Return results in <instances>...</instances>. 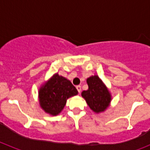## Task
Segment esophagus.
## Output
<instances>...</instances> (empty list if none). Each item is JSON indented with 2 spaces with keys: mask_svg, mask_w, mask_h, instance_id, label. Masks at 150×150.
I'll return each instance as SVG.
<instances>
[{
  "mask_svg": "<svg viewBox=\"0 0 150 150\" xmlns=\"http://www.w3.org/2000/svg\"><path fill=\"white\" fill-rule=\"evenodd\" d=\"M76 89H77V90H78V92H79V93H81V86H76Z\"/></svg>",
  "mask_w": 150,
  "mask_h": 150,
  "instance_id": "esophagus-1",
  "label": "esophagus"
}]
</instances>
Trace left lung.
<instances>
[{
	"instance_id": "8db88e82",
	"label": "left lung",
	"mask_w": 150,
	"mask_h": 150,
	"mask_svg": "<svg viewBox=\"0 0 150 150\" xmlns=\"http://www.w3.org/2000/svg\"><path fill=\"white\" fill-rule=\"evenodd\" d=\"M89 89L82 93L89 108L96 114L103 112L109 107L111 95L98 75H93L87 79Z\"/></svg>"
}]
</instances>
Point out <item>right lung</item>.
Wrapping results in <instances>:
<instances>
[{
  "mask_svg": "<svg viewBox=\"0 0 150 150\" xmlns=\"http://www.w3.org/2000/svg\"><path fill=\"white\" fill-rule=\"evenodd\" d=\"M77 94L71 82L56 73L39 89L40 105L46 113L56 116L64 109L67 100Z\"/></svg>",
  "mask_w": 150,
  "mask_h": 150,
  "instance_id": "obj_1",
  "label": "right lung"
}]
</instances>
